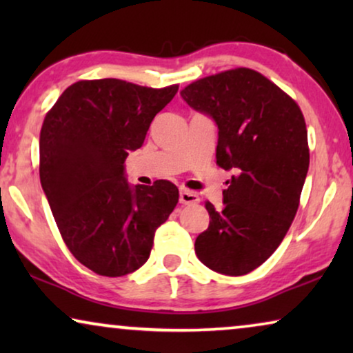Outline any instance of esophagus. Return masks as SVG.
Wrapping results in <instances>:
<instances>
[{
	"label": "esophagus",
	"mask_w": 353,
	"mask_h": 353,
	"mask_svg": "<svg viewBox=\"0 0 353 353\" xmlns=\"http://www.w3.org/2000/svg\"><path fill=\"white\" fill-rule=\"evenodd\" d=\"M199 196L196 194V192L192 191H188V190H181L180 191V204L183 205H192V204H197L199 202Z\"/></svg>",
	"instance_id": "1"
}]
</instances>
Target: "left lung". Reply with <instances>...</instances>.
<instances>
[{
    "instance_id": "8db88e82",
    "label": "left lung",
    "mask_w": 353,
    "mask_h": 353,
    "mask_svg": "<svg viewBox=\"0 0 353 353\" xmlns=\"http://www.w3.org/2000/svg\"><path fill=\"white\" fill-rule=\"evenodd\" d=\"M181 98L214 119L216 165L234 172L223 209L205 204L210 223L196 255L216 273L241 276L278 249L296 216L310 162L305 120L291 96L245 67L192 81Z\"/></svg>"
}]
</instances>
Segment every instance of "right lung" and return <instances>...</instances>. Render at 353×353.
<instances>
[{
    "mask_svg": "<svg viewBox=\"0 0 353 353\" xmlns=\"http://www.w3.org/2000/svg\"><path fill=\"white\" fill-rule=\"evenodd\" d=\"M178 85L148 88L117 79L70 85L40 133V181L62 239L101 276H123L146 263L154 233L178 202L167 180L130 186L125 159L143 146L157 112Z\"/></svg>",
    "mask_w": 353,
    "mask_h": 353,
    "instance_id": "obj_1",
    "label": "right lung"
}]
</instances>
